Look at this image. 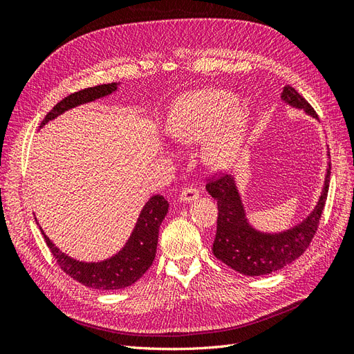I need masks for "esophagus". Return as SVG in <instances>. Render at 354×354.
<instances>
[{"label": "esophagus", "mask_w": 354, "mask_h": 354, "mask_svg": "<svg viewBox=\"0 0 354 354\" xmlns=\"http://www.w3.org/2000/svg\"><path fill=\"white\" fill-rule=\"evenodd\" d=\"M199 198V190L196 187H185L180 194L181 202H192Z\"/></svg>", "instance_id": "esophagus-1"}]
</instances>
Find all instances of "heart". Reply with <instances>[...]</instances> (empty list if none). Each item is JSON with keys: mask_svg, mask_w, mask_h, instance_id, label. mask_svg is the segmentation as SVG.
<instances>
[{"mask_svg": "<svg viewBox=\"0 0 354 354\" xmlns=\"http://www.w3.org/2000/svg\"><path fill=\"white\" fill-rule=\"evenodd\" d=\"M251 120L246 103H234L223 90L190 91L174 103L168 116L169 134L181 143L202 146L203 160L217 169L229 168L238 159Z\"/></svg>", "mask_w": 354, "mask_h": 354, "instance_id": "1", "label": "heart"}]
</instances>
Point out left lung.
I'll list each match as a JSON object with an SVG mask.
<instances>
[{"label":"left lung","instance_id":"obj_1","mask_svg":"<svg viewBox=\"0 0 354 354\" xmlns=\"http://www.w3.org/2000/svg\"><path fill=\"white\" fill-rule=\"evenodd\" d=\"M282 100L297 109H303L317 120L308 102L291 85L283 87ZM330 164H328L325 185L315 209L297 226L279 233H264L254 229L246 212L233 176L223 174L208 181V194L217 201V233L212 252L220 261L246 276L269 274L295 261L312 242L322 217L329 189Z\"/></svg>","mask_w":354,"mask_h":354}]
</instances>
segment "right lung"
<instances>
[{"label": "right lung", "mask_w": 354, "mask_h": 354, "mask_svg": "<svg viewBox=\"0 0 354 354\" xmlns=\"http://www.w3.org/2000/svg\"><path fill=\"white\" fill-rule=\"evenodd\" d=\"M118 85L120 84L116 82L95 85V87L85 88L68 95V97L59 102L47 113L44 121L41 122V127H44L48 121L55 120V118L72 108H77L80 104L94 102L100 97H104V95L112 94L118 90ZM168 205L169 203L167 202V199H164V196H152L143 207L133 229L131 236L128 238L124 248L120 252H116L113 257H111V259L95 263L75 260L65 252H62L50 241V238H47V234L42 232L39 224L38 226L42 234H44V239L53 257H55L63 272L69 274L72 279L88 288L112 291V289H121L133 285L152 266L158 246L159 226L167 216Z\"/></svg>", "instance_id": "1"}]
</instances>
